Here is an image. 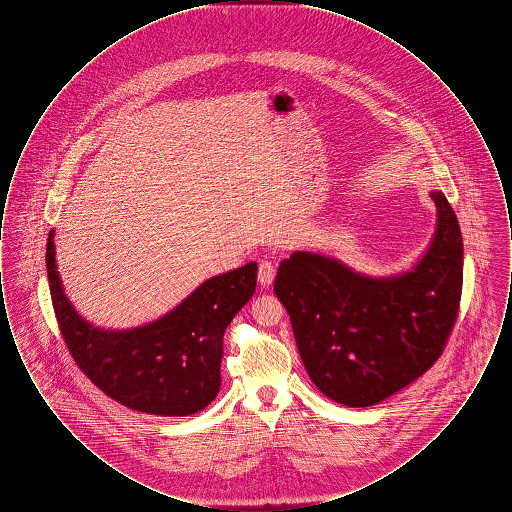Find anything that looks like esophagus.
<instances>
[{
    "label": "esophagus",
    "instance_id": "esophagus-1",
    "mask_svg": "<svg viewBox=\"0 0 512 512\" xmlns=\"http://www.w3.org/2000/svg\"><path fill=\"white\" fill-rule=\"evenodd\" d=\"M274 265L270 263V261H263L261 265H259V282H261V286H270L272 282H274Z\"/></svg>",
    "mask_w": 512,
    "mask_h": 512
}]
</instances>
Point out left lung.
<instances>
[{
	"mask_svg": "<svg viewBox=\"0 0 512 512\" xmlns=\"http://www.w3.org/2000/svg\"><path fill=\"white\" fill-rule=\"evenodd\" d=\"M436 232L411 270L366 276L338 259L293 251L274 280L307 374L345 407H370L434 365L459 315L463 236L441 192Z\"/></svg>",
	"mask_w": 512,
	"mask_h": 512,
	"instance_id": "8db88e82",
	"label": "left lung"
}]
</instances>
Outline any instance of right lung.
I'll list each match as a JSON object with an SVG mask.
<instances>
[{
	"mask_svg": "<svg viewBox=\"0 0 512 512\" xmlns=\"http://www.w3.org/2000/svg\"><path fill=\"white\" fill-rule=\"evenodd\" d=\"M46 268L61 336L99 390L157 416H188L217 397L222 336L255 293L257 263L205 280L171 313L132 330H105L76 313L57 272L53 230Z\"/></svg>",
	"mask_w": 512,
	"mask_h": 512,
	"instance_id": "right-lung-1",
	"label": "right lung"
}]
</instances>
